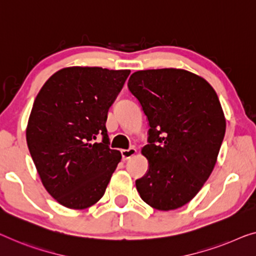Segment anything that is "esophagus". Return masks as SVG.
<instances>
[{
    "label": "esophagus",
    "mask_w": 256,
    "mask_h": 256,
    "mask_svg": "<svg viewBox=\"0 0 256 256\" xmlns=\"http://www.w3.org/2000/svg\"><path fill=\"white\" fill-rule=\"evenodd\" d=\"M120 152L124 161H128V160H130L132 156H134L136 154V148H128V150H122Z\"/></svg>",
    "instance_id": "esophagus-1"
}]
</instances>
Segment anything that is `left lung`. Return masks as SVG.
I'll use <instances>...</instances> for the list:
<instances>
[{
    "label": "left lung",
    "mask_w": 256,
    "mask_h": 256,
    "mask_svg": "<svg viewBox=\"0 0 256 256\" xmlns=\"http://www.w3.org/2000/svg\"><path fill=\"white\" fill-rule=\"evenodd\" d=\"M128 87L150 128L141 150L148 170L136 190L158 210L180 208L216 164L226 126L218 96L204 78L180 68L136 71Z\"/></svg>",
    "instance_id": "obj_1"
}]
</instances>
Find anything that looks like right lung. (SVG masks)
Returning <instances> with one entry per match:
<instances>
[{"label":"right lung","mask_w":256,"mask_h":256,"mask_svg":"<svg viewBox=\"0 0 256 256\" xmlns=\"http://www.w3.org/2000/svg\"><path fill=\"white\" fill-rule=\"evenodd\" d=\"M130 72L62 68L34 100L26 141L44 188L64 207L85 209L104 196L122 158L109 147L106 122Z\"/></svg>","instance_id":"obj_1"}]
</instances>
